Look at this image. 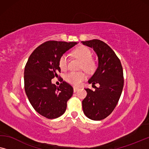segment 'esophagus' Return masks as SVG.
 <instances>
[{
	"mask_svg": "<svg viewBox=\"0 0 149 149\" xmlns=\"http://www.w3.org/2000/svg\"><path fill=\"white\" fill-rule=\"evenodd\" d=\"M78 90H79V88L75 87V86L74 87V93H75V92H77V91H78Z\"/></svg>",
	"mask_w": 149,
	"mask_h": 149,
	"instance_id": "34e87169",
	"label": "esophagus"
}]
</instances>
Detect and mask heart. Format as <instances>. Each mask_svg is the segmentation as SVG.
Masks as SVG:
<instances>
[{"instance_id": "b5f03b06", "label": "heart", "mask_w": 149, "mask_h": 149, "mask_svg": "<svg viewBox=\"0 0 149 149\" xmlns=\"http://www.w3.org/2000/svg\"><path fill=\"white\" fill-rule=\"evenodd\" d=\"M75 56L78 57L83 62L82 68L88 72H93L95 69V64L92 61L93 53L88 48L86 47H79L75 49L74 51ZM68 65V56L63 54L61 56L58 60V66L62 70H66ZM86 75L84 72H70L65 75L66 80L72 84L79 85L81 81L84 80Z\"/></svg>"}]
</instances>
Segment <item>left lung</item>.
Wrapping results in <instances>:
<instances>
[{
    "mask_svg": "<svg viewBox=\"0 0 149 149\" xmlns=\"http://www.w3.org/2000/svg\"><path fill=\"white\" fill-rule=\"evenodd\" d=\"M84 45L93 49L98 56V64L95 74L88 80L93 91L86 88L87 96L82 100L83 111L89 119L102 120L111 113L120 98L123 87V68L120 60L109 46L100 40L82 41Z\"/></svg>",
    "mask_w": 149,
    "mask_h": 149,
    "instance_id": "obj_1",
    "label": "left lung"
}]
</instances>
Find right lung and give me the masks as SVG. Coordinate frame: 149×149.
Here are the masks:
<instances>
[{
	"label": "right lung",
	"instance_id": "right-lung-1",
	"mask_svg": "<svg viewBox=\"0 0 149 149\" xmlns=\"http://www.w3.org/2000/svg\"><path fill=\"white\" fill-rule=\"evenodd\" d=\"M75 42L47 41L38 47L29 57L24 70V88L36 111L48 119L64 113L67 102L74 93L72 86L63 81L58 87L51 79L61 72L58 60L62 54L77 45Z\"/></svg>",
	"mask_w": 149,
	"mask_h": 149
}]
</instances>
